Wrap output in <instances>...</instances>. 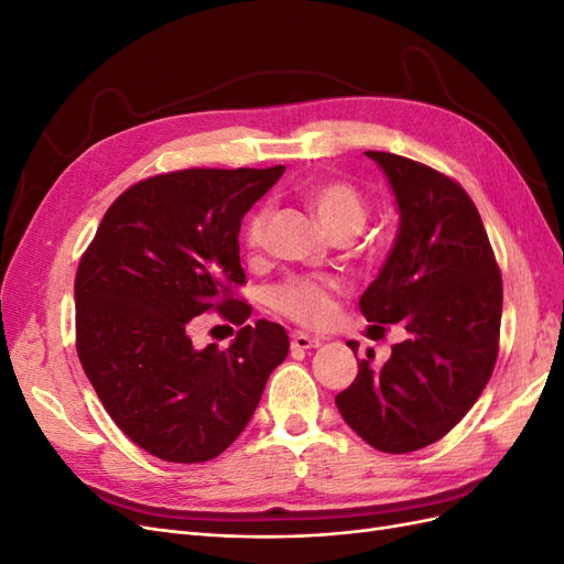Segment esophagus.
I'll use <instances>...</instances> for the list:
<instances>
[{"label":"esophagus","instance_id":"34e87169","mask_svg":"<svg viewBox=\"0 0 564 564\" xmlns=\"http://www.w3.org/2000/svg\"><path fill=\"white\" fill-rule=\"evenodd\" d=\"M322 346V338L319 336H311V334H294L292 338V348L294 350H311V348H317Z\"/></svg>","mask_w":564,"mask_h":564}]
</instances>
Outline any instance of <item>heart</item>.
<instances>
[{
  "instance_id": "1",
  "label": "heart",
  "mask_w": 564,
  "mask_h": 564,
  "mask_svg": "<svg viewBox=\"0 0 564 564\" xmlns=\"http://www.w3.org/2000/svg\"><path fill=\"white\" fill-rule=\"evenodd\" d=\"M303 199L311 212L317 216L319 224L334 237L355 235L365 226L369 207L367 197L360 187L346 178H322L305 185ZM268 209H256L242 232V245L249 259H259L265 247V228H268ZM340 284L336 280H311L294 278L278 286L272 305L284 317H289L303 327H329L336 319V294Z\"/></svg>"
}]
</instances>
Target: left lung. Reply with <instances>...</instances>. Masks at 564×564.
<instances>
[{
  "label": "left lung",
  "mask_w": 564,
  "mask_h": 564,
  "mask_svg": "<svg viewBox=\"0 0 564 564\" xmlns=\"http://www.w3.org/2000/svg\"><path fill=\"white\" fill-rule=\"evenodd\" d=\"M367 158L395 193L400 232L360 311L377 324L402 322L406 338L381 367L357 360V379L336 406L373 449L409 454L445 437L485 390L499 355L503 282L464 187L392 152Z\"/></svg>",
  "instance_id": "8db88e82"
}]
</instances>
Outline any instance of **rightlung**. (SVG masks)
Returning <instances> with one entry per match:
<instances>
[{"instance_id":"1","label":"right lung","mask_w":564,"mask_h":564,"mask_svg":"<svg viewBox=\"0 0 564 564\" xmlns=\"http://www.w3.org/2000/svg\"><path fill=\"white\" fill-rule=\"evenodd\" d=\"M282 174L278 164L143 178L110 204L79 259V362L119 431L169 464L226 452L289 352L284 327H251V305L235 296L247 284L242 218ZM204 312L241 327L230 349L192 346Z\"/></svg>"}]
</instances>
